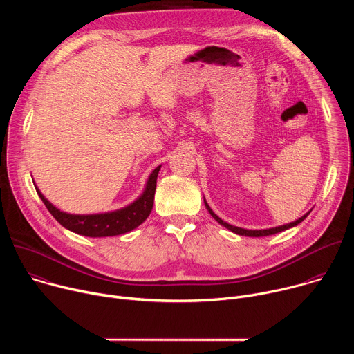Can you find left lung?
<instances>
[{"label": "left lung", "mask_w": 354, "mask_h": 354, "mask_svg": "<svg viewBox=\"0 0 354 354\" xmlns=\"http://www.w3.org/2000/svg\"><path fill=\"white\" fill-rule=\"evenodd\" d=\"M205 206H206V209L209 210V213L212 214V217H213L218 224H221L223 227H225L227 230H230V231H232V232H235V234H238V235H245V236H268V235H273V234L286 231V230H288V228H291V227L298 225L301 221H304L306 217L310 214V212H308V213H306L304 216L299 217L298 220H295V221H292V223H288V224H284V225H279V227H274V228H266V230H245V228H239V227H235V225H231V224L223 221V220H221L217 214H214V212L210 209V206L207 205L206 198H205Z\"/></svg>", "instance_id": "1"}]
</instances>
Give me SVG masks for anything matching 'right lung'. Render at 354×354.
<instances>
[{
  "label": "right lung",
  "mask_w": 354,
  "mask_h": 354,
  "mask_svg": "<svg viewBox=\"0 0 354 354\" xmlns=\"http://www.w3.org/2000/svg\"><path fill=\"white\" fill-rule=\"evenodd\" d=\"M161 165L157 167L145 183L144 192L138 198H136L131 205L109 212V213H100V214H70L64 213L56 206H53L50 201L41 194V192L36 186V192L47 210L52 214L64 228L91 238H100V236H113L126 234L140 224H142L147 217L153 210L154 205V194L157 187V178Z\"/></svg>",
  "instance_id": "1"
}]
</instances>
